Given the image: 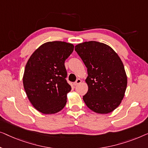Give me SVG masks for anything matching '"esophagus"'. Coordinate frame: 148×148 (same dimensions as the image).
<instances>
[{
  "instance_id": "1",
  "label": "esophagus",
  "mask_w": 148,
  "mask_h": 148,
  "mask_svg": "<svg viewBox=\"0 0 148 148\" xmlns=\"http://www.w3.org/2000/svg\"><path fill=\"white\" fill-rule=\"evenodd\" d=\"M81 82H82V80H81L80 79H79V78H78V79H77L76 82H75L74 83V86H77V85H78V84H80Z\"/></svg>"
}]
</instances>
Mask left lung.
<instances>
[{
  "label": "left lung",
  "mask_w": 148,
  "mask_h": 148,
  "mask_svg": "<svg viewBox=\"0 0 148 148\" xmlns=\"http://www.w3.org/2000/svg\"><path fill=\"white\" fill-rule=\"evenodd\" d=\"M75 50L88 72L85 104L95 113H111L121 103L127 84L121 60L111 47L95 41L79 43Z\"/></svg>",
  "instance_id": "obj_1"
}]
</instances>
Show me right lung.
Wrapping results in <instances>:
<instances>
[{"mask_svg":"<svg viewBox=\"0 0 148 148\" xmlns=\"http://www.w3.org/2000/svg\"><path fill=\"white\" fill-rule=\"evenodd\" d=\"M74 47L64 41H49L39 46L27 61L23 86L31 103L41 113L54 114L65 107L72 88L66 80L64 62Z\"/></svg>","mask_w":148,"mask_h":148,"instance_id":"add662e5","label":"right lung"}]
</instances>
